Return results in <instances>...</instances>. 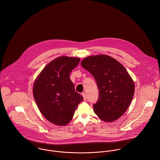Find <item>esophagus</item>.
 <instances>
[{
	"instance_id": "34e87169",
	"label": "esophagus",
	"mask_w": 160,
	"mask_h": 160,
	"mask_svg": "<svg viewBox=\"0 0 160 160\" xmlns=\"http://www.w3.org/2000/svg\"><path fill=\"white\" fill-rule=\"evenodd\" d=\"M82 96H83V97L84 101H86V100H87V95H86V93H82Z\"/></svg>"
}]
</instances>
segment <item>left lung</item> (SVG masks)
Listing matches in <instances>:
<instances>
[{
	"label": "left lung",
	"mask_w": 160,
	"mask_h": 160,
	"mask_svg": "<svg viewBox=\"0 0 160 160\" xmlns=\"http://www.w3.org/2000/svg\"><path fill=\"white\" fill-rule=\"evenodd\" d=\"M81 65L95 78L98 99L93 111L103 121L113 122L122 117L131 103L135 83L126 68L115 58L106 55L85 58Z\"/></svg>",
	"instance_id": "obj_1"
}]
</instances>
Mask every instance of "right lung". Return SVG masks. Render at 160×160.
Returning <instances> with one entry per match:
<instances>
[{"label":"right lung","instance_id":"1","mask_svg":"<svg viewBox=\"0 0 160 160\" xmlns=\"http://www.w3.org/2000/svg\"><path fill=\"white\" fill-rule=\"evenodd\" d=\"M80 60L76 57H58L48 63L35 80V102L43 116L53 124H68L83 100L70 78V73Z\"/></svg>","mask_w":160,"mask_h":160}]
</instances>
